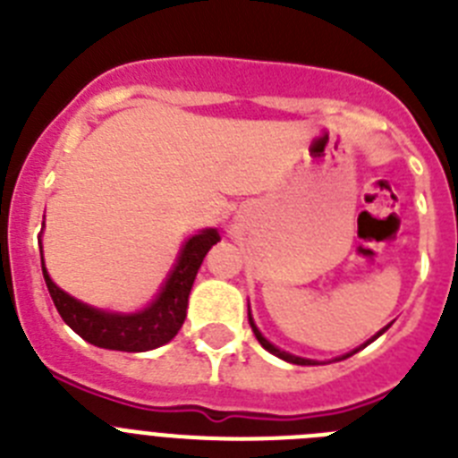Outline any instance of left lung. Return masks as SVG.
<instances>
[{"instance_id": "8db88e82", "label": "left lung", "mask_w": 458, "mask_h": 458, "mask_svg": "<svg viewBox=\"0 0 458 458\" xmlns=\"http://www.w3.org/2000/svg\"><path fill=\"white\" fill-rule=\"evenodd\" d=\"M248 318H250V326H252V333H254V337L259 339V344H261V346H264V349L268 351V353H273V355H277V358L286 360V362H291V365H323V362H318V360H307V358H298V355H291V353H286V351L277 349V346H275V344H270L268 339H266L264 335H261V330H259V327H257V323H254V318H252V311H250V305H248ZM386 330H387V326L383 327V330H378V333H376L374 337L369 339V342H365V344H362V346H360V349H365L367 344H371V342H374V339H378L380 335L386 333ZM360 349L351 351V353L342 355V358H337V360H346V358H351V355H353V353H358Z\"/></svg>"}]
</instances>
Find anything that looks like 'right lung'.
<instances>
[{
  "mask_svg": "<svg viewBox=\"0 0 458 458\" xmlns=\"http://www.w3.org/2000/svg\"><path fill=\"white\" fill-rule=\"evenodd\" d=\"M220 241L217 229H201L185 241L172 273L165 279L163 289L144 310L132 314L107 311L91 307L87 302L68 295L66 291L52 282L50 273L43 261V245H40V266L46 277L47 291L52 295L56 311L62 314L66 326L80 335L84 342L109 351H125V353H144L163 344L172 342L181 330L188 314L190 289L194 284L197 270L208 254V250Z\"/></svg>",
  "mask_w": 458,
  "mask_h": 458,
  "instance_id": "add662e5",
  "label": "right lung"
}]
</instances>
